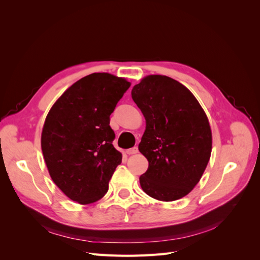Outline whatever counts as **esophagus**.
Listing matches in <instances>:
<instances>
[{
    "label": "esophagus",
    "mask_w": 260,
    "mask_h": 260,
    "mask_svg": "<svg viewBox=\"0 0 260 260\" xmlns=\"http://www.w3.org/2000/svg\"><path fill=\"white\" fill-rule=\"evenodd\" d=\"M138 152H139V149H138L137 146L131 147V148L127 149V154H128V155H135V154H137Z\"/></svg>",
    "instance_id": "1"
}]
</instances>
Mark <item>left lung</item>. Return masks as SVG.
I'll use <instances>...</instances> for the list:
<instances>
[{"label":"left lung","mask_w":260,"mask_h":260,"mask_svg":"<svg viewBox=\"0 0 260 260\" xmlns=\"http://www.w3.org/2000/svg\"><path fill=\"white\" fill-rule=\"evenodd\" d=\"M132 100L145 117L139 151L148 160L140 177L153 199H182L199 183L211 154V130L205 112L183 84L152 75L136 84Z\"/></svg>","instance_id":"obj_1"}]
</instances>
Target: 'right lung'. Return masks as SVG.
I'll use <instances>...</instances> for the list:
<instances>
[{"instance_id":"add662e5","label":"right lung","mask_w":260,"mask_h":260,"mask_svg":"<svg viewBox=\"0 0 260 260\" xmlns=\"http://www.w3.org/2000/svg\"><path fill=\"white\" fill-rule=\"evenodd\" d=\"M130 82L111 74L78 80L55 102L43 125L41 147L54 183L82 205L101 200L122 156L109 125Z\"/></svg>"}]
</instances>
